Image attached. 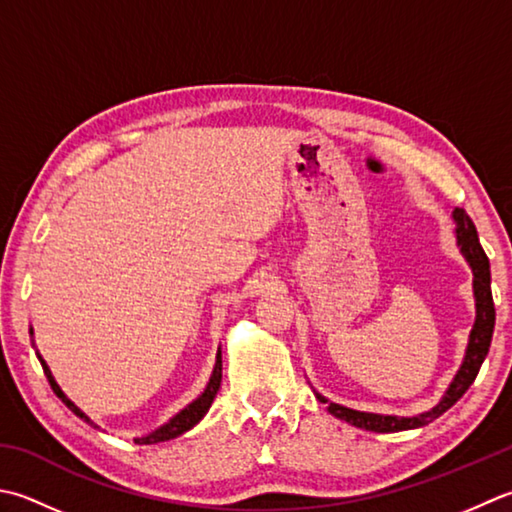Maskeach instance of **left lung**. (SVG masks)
Segmentation results:
<instances>
[{
	"label": "left lung",
	"mask_w": 512,
	"mask_h": 512,
	"mask_svg": "<svg viewBox=\"0 0 512 512\" xmlns=\"http://www.w3.org/2000/svg\"><path fill=\"white\" fill-rule=\"evenodd\" d=\"M453 217L457 224V242L462 246V253L468 259V264L473 268V275H475L473 288H475V302H477V319H475L473 330H470V342H468L464 364L455 375L453 384H450V388L446 390L444 399L433 410H428V413L419 417H390V415L359 413V410L333 404L322 395H317L319 402L326 404L330 415L344 419V422L353 424L357 428L375 430V433H397V430L419 428V426H426L428 422H433V419H437L442 413H446V410L466 393L468 386L475 382L479 368H482L484 359L488 355L490 339H493V328H495V302H493V290H490V264L482 244H479L473 219L466 215V210L457 208Z\"/></svg>",
	"instance_id": "obj_1"
}]
</instances>
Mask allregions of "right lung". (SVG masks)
<instances>
[{
	"label": "right lung",
	"instance_id": "1",
	"mask_svg": "<svg viewBox=\"0 0 512 512\" xmlns=\"http://www.w3.org/2000/svg\"><path fill=\"white\" fill-rule=\"evenodd\" d=\"M39 362H42V368H44V375L48 377V384H50V388H53V393L62 399V402L73 410V413L79 417V419H84V422H90V419L82 413V410H79L73 402H70V399L62 393V388L57 386V382L53 379V375H50V370H48V366H46V362L42 357H39ZM219 382H222V355H217V364H215V370H213V375H210V382H208V386H206V390L202 395H199L193 404H188L182 413H177L173 419H170L168 424H164L162 428H157L153 435H148V437H142V439H135L137 444H157V442H166V439H173V437H179L182 433H186V430H190L193 428L199 419H202L206 413H208V408H210V404H213V399H215V395H217V390H219ZM97 428V426H95Z\"/></svg>",
	"mask_w": 512,
	"mask_h": 512
}]
</instances>
